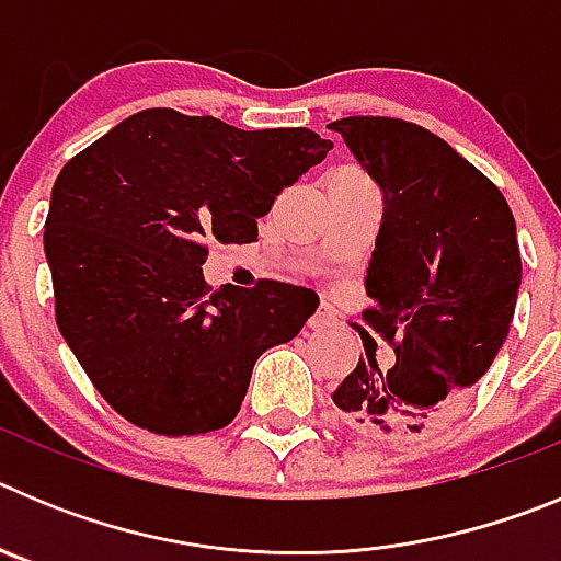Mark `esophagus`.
Returning a JSON list of instances; mask_svg holds the SVG:
<instances>
[{"instance_id": "34e87169", "label": "esophagus", "mask_w": 561, "mask_h": 561, "mask_svg": "<svg viewBox=\"0 0 561 561\" xmlns=\"http://www.w3.org/2000/svg\"><path fill=\"white\" fill-rule=\"evenodd\" d=\"M309 325H311V331H323V329H334L336 325V317L331 314L329 309H320L317 311L314 317H311L309 320Z\"/></svg>"}]
</instances>
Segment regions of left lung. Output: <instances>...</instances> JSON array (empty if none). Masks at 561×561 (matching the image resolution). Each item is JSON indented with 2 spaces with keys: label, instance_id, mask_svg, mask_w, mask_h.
<instances>
[{
  "label": "left lung",
  "instance_id": "8db88e82",
  "mask_svg": "<svg viewBox=\"0 0 561 561\" xmlns=\"http://www.w3.org/2000/svg\"><path fill=\"white\" fill-rule=\"evenodd\" d=\"M385 191L362 320L393 348L331 393L351 427L408 438L460 408L508 336L523 261L512 207L449 142L399 117L331 123Z\"/></svg>",
  "mask_w": 561,
  "mask_h": 561
}]
</instances>
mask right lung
<instances>
[{
	"label": "right lung",
	"mask_w": 561,
	"mask_h": 561,
	"mask_svg": "<svg viewBox=\"0 0 561 561\" xmlns=\"http://www.w3.org/2000/svg\"><path fill=\"white\" fill-rule=\"evenodd\" d=\"M334 148L311 128H244L146 108L76 153L44 221L56 323L108 408L157 435L227 427L255 359L317 311L306 286L213 291L210 244H250L277 193Z\"/></svg>",
	"instance_id": "add662e5"
}]
</instances>
